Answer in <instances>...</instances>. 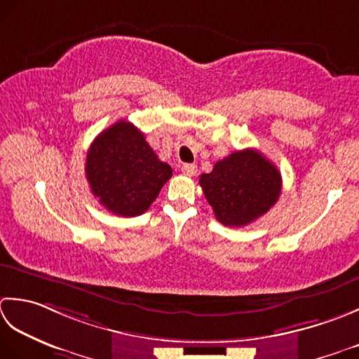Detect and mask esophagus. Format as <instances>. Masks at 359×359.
Listing matches in <instances>:
<instances>
[{
    "label": "esophagus",
    "instance_id": "34e87169",
    "mask_svg": "<svg viewBox=\"0 0 359 359\" xmlns=\"http://www.w3.org/2000/svg\"><path fill=\"white\" fill-rule=\"evenodd\" d=\"M196 165L195 164H184L181 167V172L184 173V175H187V177H195L196 175Z\"/></svg>",
    "mask_w": 359,
    "mask_h": 359
}]
</instances>
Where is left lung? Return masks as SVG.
<instances>
[{"label":"left lung","mask_w":359,"mask_h":359,"mask_svg":"<svg viewBox=\"0 0 359 359\" xmlns=\"http://www.w3.org/2000/svg\"><path fill=\"white\" fill-rule=\"evenodd\" d=\"M200 186L217 220L229 228H241L277 203L282 177L260 151L245 149L217 161L210 173L201 175Z\"/></svg>","instance_id":"8db88e82"}]
</instances>
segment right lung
I'll use <instances>...</instances> for the list:
<instances>
[{
	"label": "right lung",
	"mask_w": 359,
	"mask_h": 359,
	"mask_svg": "<svg viewBox=\"0 0 359 359\" xmlns=\"http://www.w3.org/2000/svg\"><path fill=\"white\" fill-rule=\"evenodd\" d=\"M85 172L93 195L121 217L144 214L172 177V167L158 159L142 131L127 121L94 139Z\"/></svg>",
	"instance_id": "1"
}]
</instances>
